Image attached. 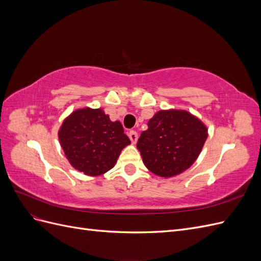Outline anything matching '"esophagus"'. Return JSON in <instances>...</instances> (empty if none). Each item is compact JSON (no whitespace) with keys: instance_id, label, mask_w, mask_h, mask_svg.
Returning a JSON list of instances; mask_svg holds the SVG:
<instances>
[{"instance_id":"obj_1","label":"esophagus","mask_w":261,"mask_h":261,"mask_svg":"<svg viewBox=\"0 0 261 261\" xmlns=\"http://www.w3.org/2000/svg\"><path fill=\"white\" fill-rule=\"evenodd\" d=\"M128 137L130 139V141L133 144H136L137 140H138V134L135 132V130H130L128 133Z\"/></svg>"}]
</instances>
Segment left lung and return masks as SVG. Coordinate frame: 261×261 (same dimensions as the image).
<instances>
[{
	"mask_svg": "<svg viewBox=\"0 0 261 261\" xmlns=\"http://www.w3.org/2000/svg\"><path fill=\"white\" fill-rule=\"evenodd\" d=\"M208 128L185 110H161L148 122L137 148L146 168L164 178L189 169L200 154Z\"/></svg>",
	"mask_w": 261,
	"mask_h": 261,
	"instance_id": "obj_1",
	"label": "left lung"
}]
</instances>
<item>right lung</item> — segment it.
I'll return each mask as SVG.
<instances>
[{"mask_svg": "<svg viewBox=\"0 0 261 261\" xmlns=\"http://www.w3.org/2000/svg\"><path fill=\"white\" fill-rule=\"evenodd\" d=\"M59 140L70 165L89 176L111 170L130 144L120 121L112 122L103 110L91 108L70 113L60 127Z\"/></svg>", "mask_w": 261, "mask_h": 261, "instance_id": "obj_1", "label": "right lung"}]
</instances>
